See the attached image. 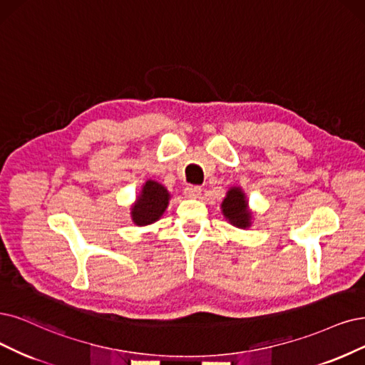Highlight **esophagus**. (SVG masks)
I'll return each mask as SVG.
<instances>
[{
	"instance_id": "1",
	"label": "esophagus",
	"mask_w": 365,
	"mask_h": 365,
	"mask_svg": "<svg viewBox=\"0 0 365 365\" xmlns=\"http://www.w3.org/2000/svg\"><path fill=\"white\" fill-rule=\"evenodd\" d=\"M185 195L187 198H198L201 195V187L195 185H187L185 187Z\"/></svg>"
}]
</instances>
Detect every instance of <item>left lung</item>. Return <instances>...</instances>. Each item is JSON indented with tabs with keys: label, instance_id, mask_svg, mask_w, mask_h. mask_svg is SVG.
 <instances>
[{
	"label": "left lung",
	"instance_id": "left-lung-1",
	"mask_svg": "<svg viewBox=\"0 0 365 365\" xmlns=\"http://www.w3.org/2000/svg\"><path fill=\"white\" fill-rule=\"evenodd\" d=\"M222 213L225 220L230 221V224L236 225L237 228H248L251 225V212L248 209V201L240 187H230L227 192L222 205Z\"/></svg>",
	"mask_w": 365,
	"mask_h": 365
}]
</instances>
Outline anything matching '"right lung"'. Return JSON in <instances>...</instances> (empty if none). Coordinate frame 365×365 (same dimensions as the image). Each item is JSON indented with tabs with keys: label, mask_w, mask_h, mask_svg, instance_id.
I'll use <instances>...</instances> for the list:
<instances>
[{
	"label": "right lung",
	"mask_w": 365,
	"mask_h": 365,
	"mask_svg": "<svg viewBox=\"0 0 365 365\" xmlns=\"http://www.w3.org/2000/svg\"><path fill=\"white\" fill-rule=\"evenodd\" d=\"M168 201L170 192L164 185L155 180H147L130 209L132 221L140 227L156 222L165 212Z\"/></svg>",
	"instance_id": "1"
}]
</instances>
